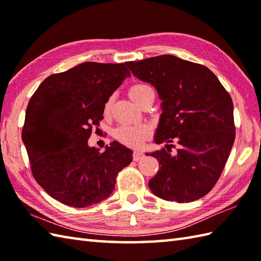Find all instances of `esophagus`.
I'll use <instances>...</instances> for the list:
<instances>
[{
    "mask_svg": "<svg viewBox=\"0 0 261 261\" xmlns=\"http://www.w3.org/2000/svg\"><path fill=\"white\" fill-rule=\"evenodd\" d=\"M132 157H134L135 162H139V160L143 157V153L141 151H135L134 154H132Z\"/></svg>",
    "mask_w": 261,
    "mask_h": 261,
    "instance_id": "34e87169",
    "label": "esophagus"
}]
</instances>
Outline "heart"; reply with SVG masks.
<instances>
[{
	"instance_id": "b5f03b06",
	"label": "heart",
	"mask_w": 261,
	"mask_h": 261,
	"mask_svg": "<svg viewBox=\"0 0 261 261\" xmlns=\"http://www.w3.org/2000/svg\"><path fill=\"white\" fill-rule=\"evenodd\" d=\"M151 88L145 84H135L129 88V96L136 104L140 102V99ZM111 107H112V97L107 99L104 104V114H109ZM151 135L150 126L147 124H135V125H120L114 131V138L119 142L129 147H140Z\"/></svg>"
}]
</instances>
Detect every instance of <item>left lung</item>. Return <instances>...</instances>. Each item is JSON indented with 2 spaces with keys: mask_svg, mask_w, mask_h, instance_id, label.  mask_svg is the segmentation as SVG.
Wrapping results in <instances>:
<instances>
[{
  "mask_svg": "<svg viewBox=\"0 0 261 261\" xmlns=\"http://www.w3.org/2000/svg\"><path fill=\"white\" fill-rule=\"evenodd\" d=\"M125 65L156 87L163 101L154 142L167 145L146 153L159 163L149 188L158 197L178 203L205 196L219 180L234 142L230 94L207 67L171 55ZM173 143L177 150L170 154Z\"/></svg>",
  "mask_w": 261,
  "mask_h": 261,
  "instance_id": "obj_1",
  "label": "left lung"
}]
</instances>
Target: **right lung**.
<instances>
[{"label":"right lung","mask_w":261,"mask_h":261,"mask_svg":"<svg viewBox=\"0 0 261 261\" xmlns=\"http://www.w3.org/2000/svg\"><path fill=\"white\" fill-rule=\"evenodd\" d=\"M130 76L124 64L86 62L48 76L31 96L22 141L35 179L60 203L85 207L103 201L132 162L130 149L116 141L104 152L87 145L107 99Z\"/></svg>","instance_id":"obj_1"}]
</instances>
